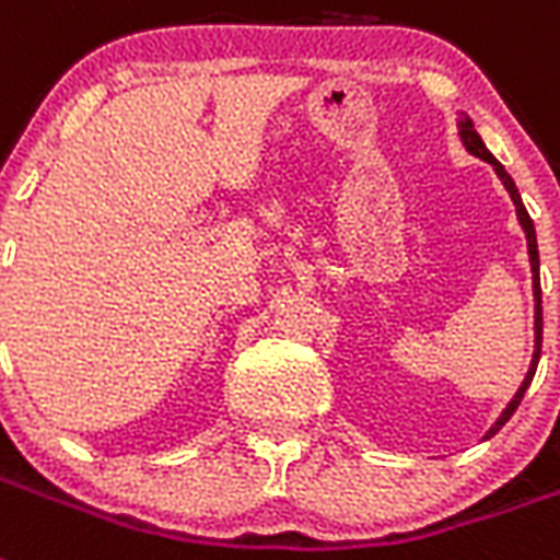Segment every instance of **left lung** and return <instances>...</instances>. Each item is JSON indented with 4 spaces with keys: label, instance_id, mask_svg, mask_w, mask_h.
I'll use <instances>...</instances> for the list:
<instances>
[{
    "label": "left lung",
    "instance_id": "1",
    "mask_svg": "<svg viewBox=\"0 0 560 560\" xmlns=\"http://www.w3.org/2000/svg\"><path fill=\"white\" fill-rule=\"evenodd\" d=\"M458 137H462V142H465V149L470 151V154H476V158L485 160V163H491L493 172H497V175H500L502 186H505V189H509L511 201H514V207H517V219H520V224H523V231H526V242H528V262H532V285H535V357H532V365H528L526 380H523V385H520L517 394H514V400L509 402V409L502 411L500 420H497V423H493V427H491V432H488V435H485V438H491V435H497V432H500V429L505 427V423H509L511 415H514V411H517L520 400H523V394H526V388H528V385H532V376H535V371H537V359H540V339H544V310H540V259H537V236H535V224H532V219H528V212H526V207H523V198H520L517 186H514V180H511L509 172H505V168H502L500 160L493 158L491 151L485 149L482 137H479V133H476L474 122H470V119H467V116H465V119H462V122H458Z\"/></svg>",
    "mask_w": 560,
    "mask_h": 560
}]
</instances>
